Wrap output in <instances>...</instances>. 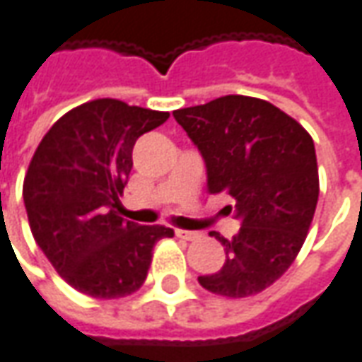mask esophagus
Instances as JSON below:
<instances>
[{
    "mask_svg": "<svg viewBox=\"0 0 362 362\" xmlns=\"http://www.w3.org/2000/svg\"><path fill=\"white\" fill-rule=\"evenodd\" d=\"M176 235L182 238V240H186V242H194V240L200 238V233L198 232H188V230H176Z\"/></svg>",
    "mask_w": 362,
    "mask_h": 362,
    "instance_id": "1",
    "label": "esophagus"
}]
</instances>
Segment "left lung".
<instances>
[{"mask_svg":"<svg viewBox=\"0 0 362 362\" xmlns=\"http://www.w3.org/2000/svg\"><path fill=\"white\" fill-rule=\"evenodd\" d=\"M174 119L206 160L210 194H228L242 218L233 240L212 232L226 264L198 281L230 299L262 293L293 264L313 222L319 168L311 134L272 103L243 95L174 110Z\"/></svg>","mask_w":362,"mask_h":362,"instance_id":"8db88e82","label":"left lung"}]
</instances>
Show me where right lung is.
<instances>
[{"label": "right lung", "mask_w": 362, "mask_h": 362, "mask_svg": "<svg viewBox=\"0 0 362 362\" xmlns=\"http://www.w3.org/2000/svg\"><path fill=\"white\" fill-rule=\"evenodd\" d=\"M168 112L95 98L65 112L39 142L23 180L37 245L71 287L95 299L134 293L166 226H139L117 212L140 134Z\"/></svg>", "instance_id": "add662e5"}]
</instances>
